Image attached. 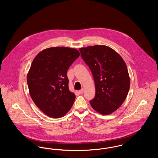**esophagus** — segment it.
I'll use <instances>...</instances> for the list:
<instances>
[{
    "label": "esophagus",
    "instance_id": "34e87169",
    "mask_svg": "<svg viewBox=\"0 0 158 158\" xmlns=\"http://www.w3.org/2000/svg\"><path fill=\"white\" fill-rule=\"evenodd\" d=\"M79 93L80 94H83V89H82L81 90H80L79 91Z\"/></svg>",
    "mask_w": 158,
    "mask_h": 158
}]
</instances>
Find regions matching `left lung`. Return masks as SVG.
Returning <instances> with one entry per match:
<instances>
[{
    "label": "left lung",
    "instance_id": "1",
    "mask_svg": "<svg viewBox=\"0 0 158 158\" xmlns=\"http://www.w3.org/2000/svg\"><path fill=\"white\" fill-rule=\"evenodd\" d=\"M89 67L95 84V98L91 106L102 114L116 110L126 99L130 88V77L122 57L111 48L95 45L79 49Z\"/></svg>",
    "mask_w": 158,
    "mask_h": 158
}]
</instances>
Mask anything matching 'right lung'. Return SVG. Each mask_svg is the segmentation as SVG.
<instances>
[{
    "label": "right lung",
    "instance_id": "add662e5",
    "mask_svg": "<svg viewBox=\"0 0 158 158\" xmlns=\"http://www.w3.org/2000/svg\"><path fill=\"white\" fill-rule=\"evenodd\" d=\"M80 56L76 49L53 47L40 52L27 75L29 94L42 112L59 118L69 111L76 96L69 90L67 71Z\"/></svg>",
    "mask_w": 158,
    "mask_h": 158
}]
</instances>
